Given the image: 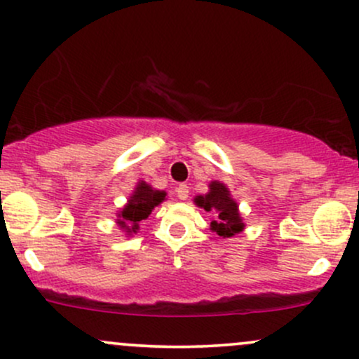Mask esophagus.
Here are the masks:
<instances>
[{"instance_id": "1", "label": "esophagus", "mask_w": 359, "mask_h": 359, "mask_svg": "<svg viewBox=\"0 0 359 359\" xmlns=\"http://www.w3.org/2000/svg\"><path fill=\"white\" fill-rule=\"evenodd\" d=\"M177 197H179L180 201H185L189 197V185L187 184H179V187H177Z\"/></svg>"}]
</instances>
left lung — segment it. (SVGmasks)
<instances>
[{
    "mask_svg": "<svg viewBox=\"0 0 359 359\" xmlns=\"http://www.w3.org/2000/svg\"><path fill=\"white\" fill-rule=\"evenodd\" d=\"M194 203L216 216V219L211 222V229L219 236L231 238L245 229L236 201L224 184L214 180L209 184V192L205 196H197Z\"/></svg>",
    "mask_w": 359,
    "mask_h": 359,
    "instance_id": "8db88e82",
    "label": "left lung"
}]
</instances>
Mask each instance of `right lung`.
<instances>
[{
  "instance_id": "obj_1",
  "label": "right lung",
  "mask_w": 359,
  "mask_h": 359,
  "mask_svg": "<svg viewBox=\"0 0 359 359\" xmlns=\"http://www.w3.org/2000/svg\"><path fill=\"white\" fill-rule=\"evenodd\" d=\"M165 196L167 192L155 191L145 180H140L125 208L118 212V226L125 229L128 234L137 233L140 229V222L147 219L154 211V208L165 201Z\"/></svg>"
}]
</instances>
